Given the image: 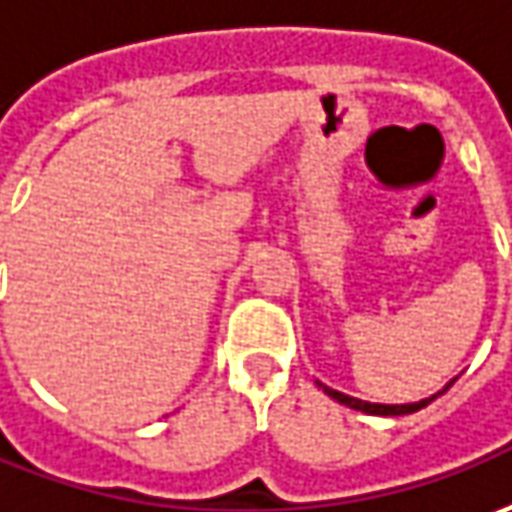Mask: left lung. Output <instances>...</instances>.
I'll return each mask as SVG.
<instances>
[{
	"label": "left lung",
	"instance_id": "left-lung-1",
	"mask_svg": "<svg viewBox=\"0 0 512 512\" xmlns=\"http://www.w3.org/2000/svg\"><path fill=\"white\" fill-rule=\"evenodd\" d=\"M323 391H326L328 397L337 399V402H343L348 408H354V411H362V414H374V416H402V414H414L419 408H425L431 399H422V402H414V405H377V402H362V399H354V397H345L340 391H331L326 385H320Z\"/></svg>",
	"mask_w": 512,
	"mask_h": 512
}]
</instances>
